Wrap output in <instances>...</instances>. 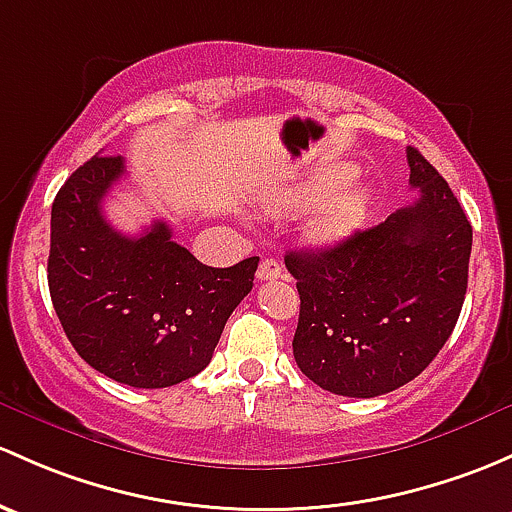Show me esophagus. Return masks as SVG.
<instances>
[{
    "instance_id": "esophagus-1",
    "label": "esophagus",
    "mask_w": 512,
    "mask_h": 512,
    "mask_svg": "<svg viewBox=\"0 0 512 512\" xmlns=\"http://www.w3.org/2000/svg\"><path fill=\"white\" fill-rule=\"evenodd\" d=\"M279 277H284V270L277 260H270V257H267V260L260 262V267H257V279H260V282L262 279H279Z\"/></svg>"
}]
</instances>
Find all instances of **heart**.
Returning a JSON list of instances; mask_svg holds the SVG:
<instances>
[{"mask_svg":"<svg viewBox=\"0 0 512 512\" xmlns=\"http://www.w3.org/2000/svg\"><path fill=\"white\" fill-rule=\"evenodd\" d=\"M353 174L351 166H333L331 171L314 176V179L304 181V184L292 188V191H282L277 196L265 198L267 208L274 213H289V211H301V208H309L314 203H319L321 198L328 196L338 184L348 179ZM370 203V191L365 186H351L346 191L336 193L331 201L321 208V213L316 215L309 223V235L319 245H333V242L346 240L360 225V220L365 218Z\"/></svg>","mask_w":512,"mask_h":512,"instance_id":"1","label":"heart"}]
</instances>
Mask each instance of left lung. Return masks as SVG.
<instances>
[{
    "label": "left lung",
    "mask_w": 512,
    "mask_h": 512,
    "mask_svg": "<svg viewBox=\"0 0 512 512\" xmlns=\"http://www.w3.org/2000/svg\"><path fill=\"white\" fill-rule=\"evenodd\" d=\"M412 206L326 250H294V360L343 397H378L417 378L459 321L473 230L441 174L407 147Z\"/></svg>",
    "instance_id": "left-lung-1"
}]
</instances>
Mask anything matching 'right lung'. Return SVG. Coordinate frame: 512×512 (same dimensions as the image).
Here are the masks:
<instances>
[{"instance_id":"add662e5","label":"right lung","mask_w":512,"mask_h":512,"mask_svg":"<svg viewBox=\"0 0 512 512\" xmlns=\"http://www.w3.org/2000/svg\"><path fill=\"white\" fill-rule=\"evenodd\" d=\"M125 159L98 154L75 169L51 208L48 289L80 358L129 387H171L211 363L225 321L250 294L260 257L208 267L157 223L117 233L102 198Z\"/></svg>"}]
</instances>
